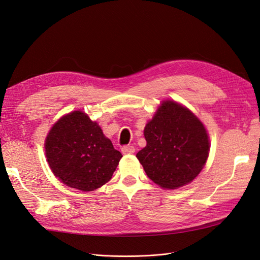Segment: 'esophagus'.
I'll return each instance as SVG.
<instances>
[{
    "instance_id": "1",
    "label": "esophagus",
    "mask_w": 260,
    "mask_h": 260,
    "mask_svg": "<svg viewBox=\"0 0 260 260\" xmlns=\"http://www.w3.org/2000/svg\"><path fill=\"white\" fill-rule=\"evenodd\" d=\"M135 151H136L135 147L131 146V145H124V146L121 147V152H122V154H124V155L133 154V153H135Z\"/></svg>"
}]
</instances>
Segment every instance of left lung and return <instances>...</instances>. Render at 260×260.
Masks as SVG:
<instances>
[{"instance_id":"obj_1","label":"left lung","mask_w":260,"mask_h":260,"mask_svg":"<svg viewBox=\"0 0 260 260\" xmlns=\"http://www.w3.org/2000/svg\"><path fill=\"white\" fill-rule=\"evenodd\" d=\"M146 146L137 154L145 174L164 188L183 186L206 164L209 141L203 123L176 102H164L144 129Z\"/></svg>"}]
</instances>
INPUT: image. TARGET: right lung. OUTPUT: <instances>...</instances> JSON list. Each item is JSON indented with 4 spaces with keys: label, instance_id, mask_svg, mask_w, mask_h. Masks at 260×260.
Wrapping results in <instances>:
<instances>
[{
    "label": "right lung",
    "instance_id": "add662e5",
    "mask_svg": "<svg viewBox=\"0 0 260 260\" xmlns=\"http://www.w3.org/2000/svg\"><path fill=\"white\" fill-rule=\"evenodd\" d=\"M45 154L53 174L83 192L107 183L122 157L99 124L82 112L70 113L54 124L45 141Z\"/></svg>",
    "mask_w": 260,
    "mask_h": 260
}]
</instances>
